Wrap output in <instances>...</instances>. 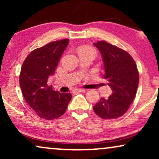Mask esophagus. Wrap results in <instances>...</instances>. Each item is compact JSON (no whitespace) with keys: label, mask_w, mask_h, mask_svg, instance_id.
<instances>
[{"label":"esophagus","mask_w":159,"mask_h":159,"mask_svg":"<svg viewBox=\"0 0 159 159\" xmlns=\"http://www.w3.org/2000/svg\"><path fill=\"white\" fill-rule=\"evenodd\" d=\"M84 90H82V89H80V88H77V89H75V90H72V93H81V92H84Z\"/></svg>","instance_id":"1"}]
</instances>
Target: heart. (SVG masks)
<instances>
[{
	"label": "heart",
	"instance_id": "heart-1",
	"mask_svg": "<svg viewBox=\"0 0 159 159\" xmlns=\"http://www.w3.org/2000/svg\"><path fill=\"white\" fill-rule=\"evenodd\" d=\"M79 51H94L93 48H91L90 46H83L82 48H80Z\"/></svg>",
	"mask_w": 159,
	"mask_h": 159
}]
</instances>
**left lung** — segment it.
<instances>
[{"instance_id":"obj_1","label":"left lung","mask_w":159,"mask_h":159,"mask_svg":"<svg viewBox=\"0 0 159 159\" xmlns=\"http://www.w3.org/2000/svg\"><path fill=\"white\" fill-rule=\"evenodd\" d=\"M93 45L101 54L104 78L112 90L111 95L107 99L101 98L93 110L102 119L119 118L126 113L135 97L139 83L137 65L127 52L106 41H98Z\"/></svg>"}]
</instances>
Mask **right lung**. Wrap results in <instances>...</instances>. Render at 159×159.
Wrapping results in <instances>:
<instances>
[{
    "instance_id": "1",
    "label": "right lung",
    "mask_w": 159,
    "mask_h": 159,
    "mask_svg": "<svg viewBox=\"0 0 159 159\" xmlns=\"http://www.w3.org/2000/svg\"><path fill=\"white\" fill-rule=\"evenodd\" d=\"M69 42L68 39L54 41L34 50L21 69L19 84L26 102L39 116L47 120L61 116L71 99L70 93L55 91L47 84Z\"/></svg>"
}]
</instances>
